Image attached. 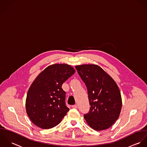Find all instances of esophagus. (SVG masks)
I'll list each match as a JSON object with an SVG mask.
<instances>
[{
	"mask_svg": "<svg viewBox=\"0 0 147 147\" xmlns=\"http://www.w3.org/2000/svg\"><path fill=\"white\" fill-rule=\"evenodd\" d=\"M71 107H72L73 109H77L78 106H77V105H73Z\"/></svg>",
	"mask_w": 147,
	"mask_h": 147,
	"instance_id": "1",
	"label": "esophagus"
}]
</instances>
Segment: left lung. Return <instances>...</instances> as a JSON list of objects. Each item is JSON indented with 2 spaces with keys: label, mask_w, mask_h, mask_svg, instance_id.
I'll list each match as a JSON object with an SVG mask.
<instances>
[{
  "label": "left lung",
  "mask_w": 147,
  "mask_h": 147,
  "mask_svg": "<svg viewBox=\"0 0 147 147\" xmlns=\"http://www.w3.org/2000/svg\"><path fill=\"white\" fill-rule=\"evenodd\" d=\"M85 84L91 106L84 115L88 125L96 131L109 128L120 115L122 100L120 90L113 78L95 64L76 66Z\"/></svg>",
  "instance_id": "left-lung-1"
}]
</instances>
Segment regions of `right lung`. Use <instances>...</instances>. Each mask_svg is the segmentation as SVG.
Listing matches in <instances>:
<instances>
[{"label":"right lung","mask_w":147,"mask_h":147,"mask_svg":"<svg viewBox=\"0 0 147 147\" xmlns=\"http://www.w3.org/2000/svg\"><path fill=\"white\" fill-rule=\"evenodd\" d=\"M75 72L69 65L56 63L37 76L28 89L26 101L27 114L34 125L49 129L61 121L69 111L62 85Z\"/></svg>","instance_id":"add662e5"}]
</instances>
